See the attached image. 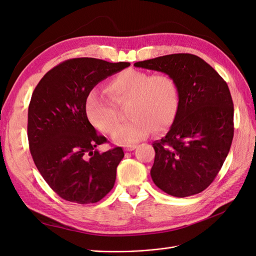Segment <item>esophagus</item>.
Listing matches in <instances>:
<instances>
[{
    "mask_svg": "<svg viewBox=\"0 0 256 256\" xmlns=\"http://www.w3.org/2000/svg\"><path fill=\"white\" fill-rule=\"evenodd\" d=\"M136 147H138L136 145H126V146H124V150H126V152H132V150H135Z\"/></svg>",
    "mask_w": 256,
    "mask_h": 256,
    "instance_id": "1",
    "label": "esophagus"
}]
</instances>
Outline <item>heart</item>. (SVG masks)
Returning a JSON list of instances; mask_svg holds the SVG:
<instances>
[{"instance_id": "heart-1", "label": "heart", "mask_w": 256, "mask_h": 256, "mask_svg": "<svg viewBox=\"0 0 256 256\" xmlns=\"http://www.w3.org/2000/svg\"><path fill=\"white\" fill-rule=\"evenodd\" d=\"M110 98L116 104L130 101V121L118 128V114L110 101L97 90L89 92L85 114L92 126L111 134L116 144L130 145L146 138L154 130L162 133L174 122L179 111V89L174 77L166 73L150 74L128 68L116 75L106 85Z\"/></svg>"}]
</instances>
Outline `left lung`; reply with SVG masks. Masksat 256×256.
<instances>
[{
	"instance_id": "obj_1",
	"label": "left lung",
	"mask_w": 256,
	"mask_h": 256,
	"mask_svg": "<svg viewBox=\"0 0 256 256\" xmlns=\"http://www.w3.org/2000/svg\"><path fill=\"white\" fill-rule=\"evenodd\" d=\"M136 68L169 74L179 89V111L167 135L154 142V183L169 195L186 198L210 186L234 138V102L222 77L190 53L136 62Z\"/></svg>"
}]
</instances>
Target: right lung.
<instances>
[{
    "label": "right lung",
    "mask_w": 256,
    "mask_h": 256,
    "mask_svg": "<svg viewBox=\"0 0 256 256\" xmlns=\"http://www.w3.org/2000/svg\"><path fill=\"white\" fill-rule=\"evenodd\" d=\"M128 66V62L70 58L34 88L28 108L29 150L44 181L65 200L97 203L114 186L123 150H96L106 138L88 121L85 100L99 82Z\"/></svg>",
    "instance_id": "obj_1"
}]
</instances>
